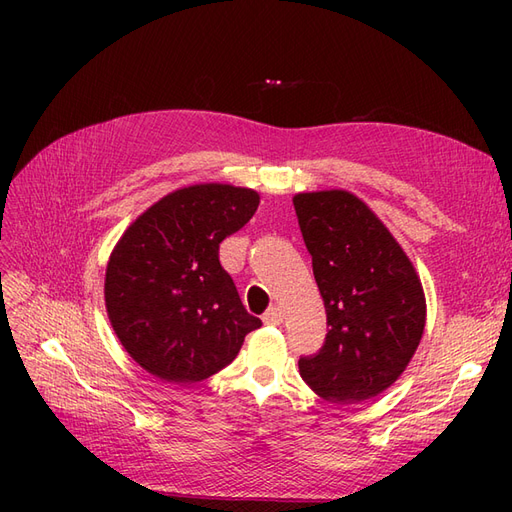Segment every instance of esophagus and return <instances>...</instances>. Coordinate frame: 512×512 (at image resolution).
Listing matches in <instances>:
<instances>
[{
	"label": "esophagus",
	"instance_id": "1",
	"mask_svg": "<svg viewBox=\"0 0 512 512\" xmlns=\"http://www.w3.org/2000/svg\"><path fill=\"white\" fill-rule=\"evenodd\" d=\"M282 320H284V314H282V309L277 307V305L269 307L267 312H265V316H262V322L273 324V327H277V324H282Z\"/></svg>",
	"mask_w": 512,
	"mask_h": 512
}]
</instances>
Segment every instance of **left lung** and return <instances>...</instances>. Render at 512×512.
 <instances>
[{
	"label": "left lung",
	"mask_w": 512,
	"mask_h": 512,
	"mask_svg": "<svg viewBox=\"0 0 512 512\" xmlns=\"http://www.w3.org/2000/svg\"><path fill=\"white\" fill-rule=\"evenodd\" d=\"M292 203L329 324L322 350L299 361L301 378L333 404H361L389 389L421 344V277L359 196L301 192Z\"/></svg>",
	"instance_id": "8db88e82"
}]
</instances>
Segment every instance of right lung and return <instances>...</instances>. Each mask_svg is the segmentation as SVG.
Wrapping results in <instances>:
<instances>
[{"label":"right lung","instance_id":"obj_1","mask_svg":"<svg viewBox=\"0 0 512 512\" xmlns=\"http://www.w3.org/2000/svg\"><path fill=\"white\" fill-rule=\"evenodd\" d=\"M256 190L196 183L166 194L123 232L104 277L111 327L151 376L192 384L235 361L260 327L220 265V243L252 220Z\"/></svg>","mask_w":512,"mask_h":512}]
</instances>
